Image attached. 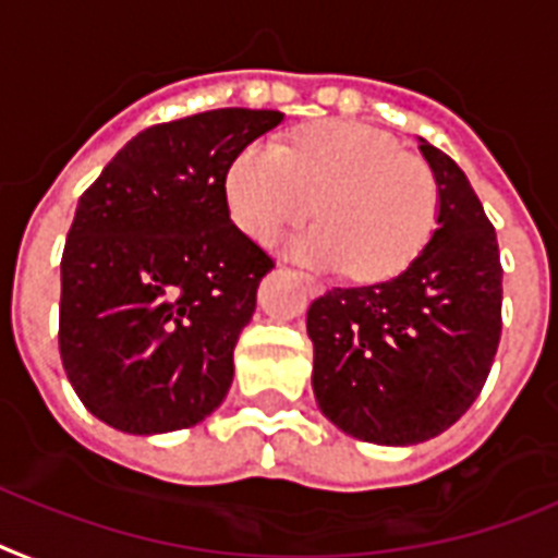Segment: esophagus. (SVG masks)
Returning <instances> with one entry per match:
<instances>
[{
    "instance_id": "obj_1",
    "label": "esophagus",
    "mask_w": 558,
    "mask_h": 558,
    "mask_svg": "<svg viewBox=\"0 0 558 558\" xmlns=\"http://www.w3.org/2000/svg\"><path fill=\"white\" fill-rule=\"evenodd\" d=\"M301 280H303V287H306L308 294H320L323 292V287L317 283L315 278H312V275H301Z\"/></svg>"
}]
</instances>
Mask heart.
Returning a JSON list of instances; mask_svg holds the SVG:
<instances>
[{"label": "heart", "instance_id": "1", "mask_svg": "<svg viewBox=\"0 0 558 558\" xmlns=\"http://www.w3.org/2000/svg\"><path fill=\"white\" fill-rule=\"evenodd\" d=\"M232 221L255 241L306 221L320 227L289 241V252L351 278H391L428 238L437 184L428 163L360 121H323L287 147L255 142L227 170Z\"/></svg>", "mask_w": 558, "mask_h": 558}]
</instances>
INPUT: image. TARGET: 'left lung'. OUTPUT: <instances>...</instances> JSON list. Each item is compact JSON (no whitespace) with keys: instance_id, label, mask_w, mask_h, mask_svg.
Returning a JSON list of instances; mask_svg holds the SVG:
<instances>
[{"instance_id":"left-lung-1","label":"left lung","mask_w":558,"mask_h":558,"mask_svg":"<svg viewBox=\"0 0 558 558\" xmlns=\"http://www.w3.org/2000/svg\"><path fill=\"white\" fill-rule=\"evenodd\" d=\"M437 184V229L400 275L335 287L306 315L323 416L374 446H416L480 397L502 331L496 232L471 181L420 138Z\"/></svg>"}]
</instances>
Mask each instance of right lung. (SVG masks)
I'll return each instance as SVG.
<instances>
[{"mask_svg": "<svg viewBox=\"0 0 558 558\" xmlns=\"http://www.w3.org/2000/svg\"><path fill=\"white\" fill-rule=\"evenodd\" d=\"M283 121L209 110L156 124L78 198L62 255L59 351L84 409L138 437L207 420L271 257L229 221L232 158Z\"/></svg>", "mask_w": 558, "mask_h": 558, "instance_id": "right-lung-1", "label": "right lung"}]
</instances>
